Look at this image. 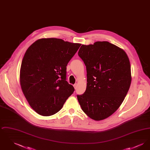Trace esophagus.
Returning a JSON list of instances; mask_svg holds the SVG:
<instances>
[{
	"label": "esophagus",
	"instance_id": "34e87169",
	"mask_svg": "<svg viewBox=\"0 0 150 150\" xmlns=\"http://www.w3.org/2000/svg\"><path fill=\"white\" fill-rule=\"evenodd\" d=\"M77 86H78V84H75L74 85V88H75V89L77 88Z\"/></svg>",
	"mask_w": 150,
	"mask_h": 150
}]
</instances>
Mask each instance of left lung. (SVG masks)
<instances>
[{"instance_id":"left-lung-1","label":"left lung","mask_w":150,"mask_h":150,"mask_svg":"<svg viewBox=\"0 0 150 150\" xmlns=\"http://www.w3.org/2000/svg\"><path fill=\"white\" fill-rule=\"evenodd\" d=\"M78 55L86 66V92L77 95L83 111L99 121L120 106L131 84V69L125 51L108 42L82 45Z\"/></svg>"}]
</instances>
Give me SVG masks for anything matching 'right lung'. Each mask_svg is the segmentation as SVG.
<instances>
[{
  "instance_id": "1",
  "label": "right lung",
  "mask_w": 150,
  "mask_h": 150,
  "mask_svg": "<svg viewBox=\"0 0 150 150\" xmlns=\"http://www.w3.org/2000/svg\"><path fill=\"white\" fill-rule=\"evenodd\" d=\"M81 44L42 38L32 44L22 61L20 84L31 107L38 114H56L74 91L66 81V66Z\"/></svg>"
}]
</instances>
